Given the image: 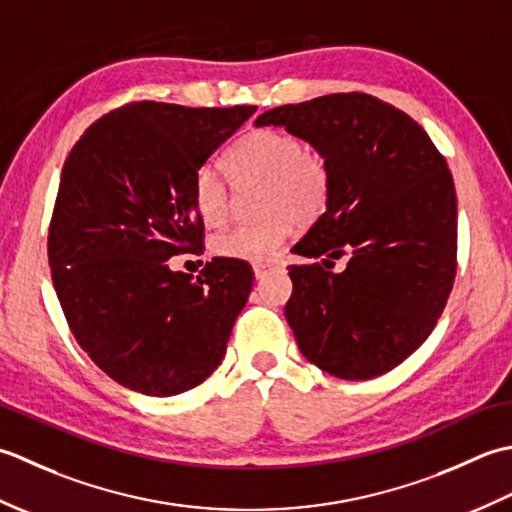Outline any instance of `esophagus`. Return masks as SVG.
Returning a JSON list of instances; mask_svg holds the SVG:
<instances>
[{"instance_id": "esophagus-1", "label": "esophagus", "mask_w": 512, "mask_h": 512, "mask_svg": "<svg viewBox=\"0 0 512 512\" xmlns=\"http://www.w3.org/2000/svg\"><path fill=\"white\" fill-rule=\"evenodd\" d=\"M271 269H274V265H271V263H258V265H254V276H256V280H263Z\"/></svg>"}]
</instances>
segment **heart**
<instances>
[{
    "mask_svg": "<svg viewBox=\"0 0 512 512\" xmlns=\"http://www.w3.org/2000/svg\"><path fill=\"white\" fill-rule=\"evenodd\" d=\"M225 168L234 183H263L260 207L267 216L238 223L212 241L214 254L247 263L274 256L296 223H314L325 212L331 190L329 168L318 154L305 152L296 134L263 128L245 134L225 152ZM194 205L207 225H221L229 212V190L221 174L203 168L194 179Z\"/></svg>",
    "mask_w": 512,
    "mask_h": 512,
    "instance_id": "1",
    "label": "heart"
}]
</instances>
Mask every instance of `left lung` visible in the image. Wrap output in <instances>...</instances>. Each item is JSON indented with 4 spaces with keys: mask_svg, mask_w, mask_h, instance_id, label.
I'll return each instance as SVG.
<instances>
[{
    "mask_svg": "<svg viewBox=\"0 0 512 512\" xmlns=\"http://www.w3.org/2000/svg\"><path fill=\"white\" fill-rule=\"evenodd\" d=\"M314 145L327 212L291 252L285 316L298 349L342 380L398 367L431 336L457 269V196L444 156L409 114L362 92L289 103L254 121ZM350 254L344 272L328 269Z\"/></svg>",
    "mask_w": 512,
    "mask_h": 512,
    "instance_id": "obj_1",
    "label": "left lung"
}]
</instances>
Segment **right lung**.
Returning a JSON list of instances; mask_svg holds the SVG:
<instances>
[{
  "label": "right lung",
  "instance_id": "obj_1",
  "mask_svg": "<svg viewBox=\"0 0 512 512\" xmlns=\"http://www.w3.org/2000/svg\"><path fill=\"white\" fill-rule=\"evenodd\" d=\"M254 112L128 103L68 154L48 229L52 285L79 347L125 389L179 395L225 358L252 267L212 258L194 280L168 260L203 245L194 179Z\"/></svg>",
  "mask_w": 512,
  "mask_h": 512
}]
</instances>
